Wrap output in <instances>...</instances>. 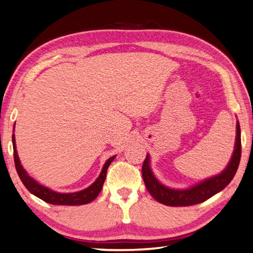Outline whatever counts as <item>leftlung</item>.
<instances>
[{"label": "left lung", "instance_id": "left-lung-1", "mask_svg": "<svg viewBox=\"0 0 253 253\" xmlns=\"http://www.w3.org/2000/svg\"><path fill=\"white\" fill-rule=\"evenodd\" d=\"M240 159H241V130H240V124H237V142H235V149L233 152V157L230 161L226 169L218 176L203 181L194 187L185 190H177L165 187L161 185L149 167V157L147 155L146 159L142 165V177L146 184L148 192L151 194L156 201L161 204L168 206H189L200 204L212 197L215 194L224 189L227 185L233 179L235 172L238 170Z\"/></svg>", "mask_w": 253, "mask_h": 253}]
</instances>
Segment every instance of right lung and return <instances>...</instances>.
Wrapping results in <instances>:
<instances>
[{
  "mask_svg": "<svg viewBox=\"0 0 253 253\" xmlns=\"http://www.w3.org/2000/svg\"><path fill=\"white\" fill-rule=\"evenodd\" d=\"M12 143H13V156H14L15 169L16 171H18V175L23 183V185L26 186V188L31 194H33V195L39 197L40 200L49 203V204H53V205H83L94 201L95 198L97 197L98 194L101 193L103 184H104V180L106 177L107 168H109L110 164L115 158V157H111V158L106 161L104 167L102 169L101 175L98 176L97 179L95 180V183L93 185H90L88 188L81 190V192H77V193L60 194L39 185L35 179H32V178L28 175L21 166V164H20L18 152H16V148H15L14 134L12 135Z\"/></svg>",
  "mask_w": 253,
  "mask_h": 253,
  "instance_id": "1",
  "label": "right lung"
}]
</instances>
